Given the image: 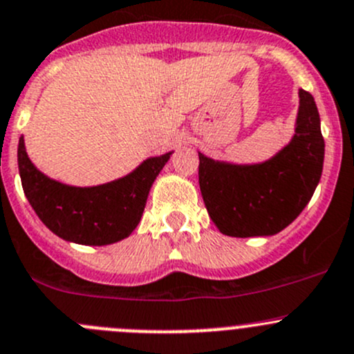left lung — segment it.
I'll list each match as a JSON object with an SVG mask.
<instances>
[{
    "label": "left lung",
    "instance_id": "1",
    "mask_svg": "<svg viewBox=\"0 0 354 354\" xmlns=\"http://www.w3.org/2000/svg\"><path fill=\"white\" fill-rule=\"evenodd\" d=\"M324 157L317 104L299 90L294 136L273 157L235 164L198 152V185L212 223L223 235L240 239L282 232L313 197Z\"/></svg>",
    "mask_w": 354,
    "mask_h": 354
}]
</instances>
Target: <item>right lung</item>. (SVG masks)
Returning <instances> with one entry per match:
<instances>
[{
	"label": "right lung",
	"instance_id": "right-lung-1",
	"mask_svg": "<svg viewBox=\"0 0 354 354\" xmlns=\"http://www.w3.org/2000/svg\"><path fill=\"white\" fill-rule=\"evenodd\" d=\"M171 153L149 157L126 176L95 187H72L41 173L27 156L24 136L17 160L24 194L46 228L67 242L109 245L138 226L150 188Z\"/></svg>",
	"mask_w": 354,
	"mask_h": 354
}]
</instances>
